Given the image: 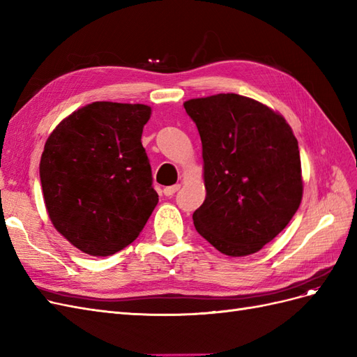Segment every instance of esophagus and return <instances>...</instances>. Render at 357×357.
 <instances>
[{
    "mask_svg": "<svg viewBox=\"0 0 357 357\" xmlns=\"http://www.w3.org/2000/svg\"><path fill=\"white\" fill-rule=\"evenodd\" d=\"M178 189H180V185L168 186V188H165V189H164V195H165V197H172V195H174V193H176Z\"/></svg>",
    "mask_w": 357,
    "mask_h": 357,
    "instance_id": "obj_1",
    "label": "esophagus"
}]
</instances>
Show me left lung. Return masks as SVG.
Here are the masks:
<instances>
[{"label": "left lung", "mask_w": 357, "mask_h": 357, "mask_svg": "<svg viewBox=\"0 0 357 357\" xmlns=\"http://www.w3.org/2000/svg\"><path fill=\"white\" fill-rule=\"evenodd\" d=\"M183 105L201 137L207 192L193 225L220 253L253 255L299 208L298 139L282 114L243 95L218 93Z\"/></svg>", "instance_id": "1"}]
</instances>
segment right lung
Wrapping results in <instances>:
<instances>
[{
    "label": "right lung",
    "instance_id": "add662e5",
    "mask_svg": "<svg viewBox=\"0 0 357 357\" xmlns=\"http://www.w3.org/2000/svg\"><path fill=\"white\" fill-rule=\"evenodd\" d=\"M144 104L96 101L53 129L40 160L46 210L55 229L91 256L131 244L158 204L143 128Z\"/></svg>",
    "mask_w": 357,
    "mask_h": 357
}]
</instances>
